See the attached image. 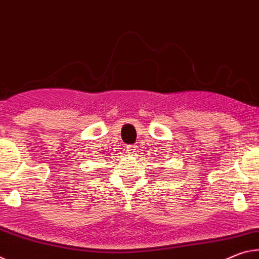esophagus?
Segmentation results:
<instances>
[{
  "label": "esophagus",
  "mask_w": 259,
  "mask_h": 259,
  "mask_svg": "<svg viewBox=\"0 0 259 259\" xmlns=\"http://www.w3.org/2000/svg\"><path fill=\"white\" fill-rule=\"evenodd\" d=\"M126 152H128L130 155H134V154H137V150H138V147L135 146V145H130V146H127V148H126Z\"/></svg>",
  "instance_id": "34e87169"
}]
</instances>
